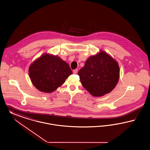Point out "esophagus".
Masks as SVG:
<instances>
[{
    "label": "esophagus",
    "instance_id": "34e87169",
    "mask_svg": "<svg viewBox=\"0 0 150 150\" xmlns=\"http://www.w3.org/2000/svg\"><path fill=\"white\" fill-rule=\"evenodd\" d=\"M77 72H78V69H74V70L73 71V73H74V74H77Z\"/></svg>",
    "mask_w": 150,
    "mask_h": 150
}]
</instances>
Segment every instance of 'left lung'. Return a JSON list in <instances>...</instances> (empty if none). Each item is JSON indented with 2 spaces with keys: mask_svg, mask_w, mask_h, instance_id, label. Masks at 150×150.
Instances as JSON below:
<instances>
[{
  "mask_svg": "<svg viewBox=\"0 0 150 150\" xmlns=\"http://www.w3.org/2000/svg\"><path fill=\"white\" fill-rule=\"evenodd\" d=\"M78 74L82 85L90 94L102 96L110 93L116 86L120 69L112 57L101 51L90 57Z\"/></svg>",
  "mask_w": 150,
  "mask_h": 150,
  "instance_id": "1",
  "label": "left lung"
}]
</instances>
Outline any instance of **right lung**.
<instances>
[{"instance_id": "obj_1", "label": "right lung", "mask_w": 150, "mask_h": 150, "mask_svg": "<svg viewBox=\"0 0 150 150\" xmlns=\"http://www.w3.org/2000/svg\"><path fill=\"white\" fill-rule=\"evenodd\" d=\"M29 73L34 86L40 91L48 93L63 85L72 71L60 57L46 54L30 65Z\"/></svg>"}]
</instances>
